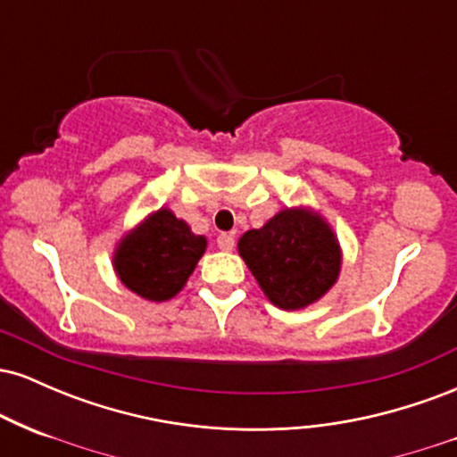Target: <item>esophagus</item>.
Masks as SVG:
<instances>
[{
	"instance_id": "34e87169",
	"label": "esophagus",
	"mask_w": 457,
	"mask_h": 457,
	"mask_svg": "<svg viewBox=\"0 0 457 457\" xmlns=\"http://www.w3.org/2000/svg\"><path fill=\"white\" fill-rule=\"evenodd\" d=\"M234 245H236V240H234L232 234H219L217 236V246L221 251H232Z\"/></svg>"
}]
</instances>
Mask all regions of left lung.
<instances>
[{
    "instance_id": "1",
    "label": "left lung",
    "mask_w": 457,
    "mask_h": 457,
    "mask_svg": "<svg viewBox=\"0 0 457 457\" xmlns=\"http://www.w3.org/2000/svg\"><path fill=\"white\" fill-rule=\"evenodd\" d=\"M238 253L272 305L303 309L324 296L337 281L342 251L320 214L286 208L249 229L238 240Z\"/></svg>"
}]
</instances>
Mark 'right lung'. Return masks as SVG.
Here are the masks:
<instances>
[{
	"label": "right lung",
	"instance_id": "add662e5",
	"mask_svg": "<svg viewBox=\"0 0 457 457\" xmlns=\"http://www.w3.org/2000/svg\"><path fill=\"white\" fill-rule=\"evenodd\" d=\"M204 251L206 238L193 234L182 219L161 208L120 240L113 266L129 290L161 303L182 290Z\"/></svg>",
	"mask_w": 457,
	"mask_h": 457
}]
</instances>
